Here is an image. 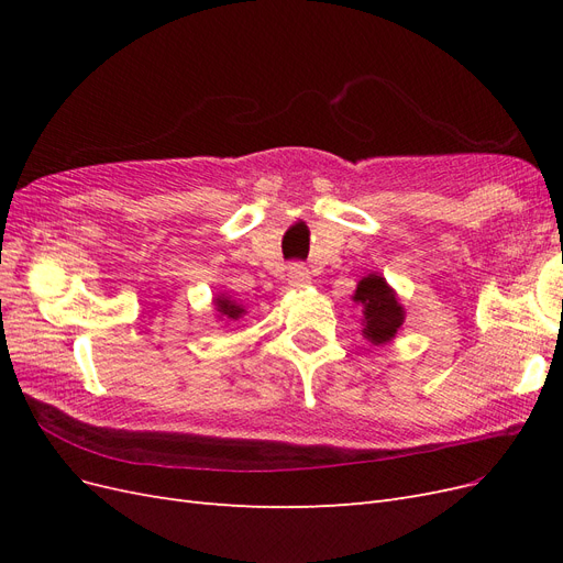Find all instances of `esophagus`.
I'll list each match as a JSON object with an SVG mask.
<instances>
[{
	"instance_id": "34e87169",
	"label": "esophagus",
	"mask_w": 563,
	"mask_h": 563,
	"mask_svg": "<svg viewBox=\"0 0 563 563\" xmlns=\"http://www.w3.org/2000/svg\"><path fill=\"white\" fill-rule=\"evenodd\" d=\"M286 282L291 288H296V291H300V288H308L312 284L310 279V272L305 265L300 263H294L291 267H288V275H286Z\"/></svg>"
}]
</instances>
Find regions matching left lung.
Segmentation results:
<instances>
[{
    "instance_id": "8db88e82",
    "label": "left lung",
    "mask_w": 563,
    "mask_h": 563,
    "mask_svg": "<svg viewBox=\"0 0 563 563\" xmlns=\"http://www.w3.org/2000/svg\"><path fill=\"white\" fill-rule=\"evenodd\" d=\"M352 300L362 308V335L371 345H387L401 331L406 310L395 288L378 272L356 282Z\"/></svg>"
}]
</instances>
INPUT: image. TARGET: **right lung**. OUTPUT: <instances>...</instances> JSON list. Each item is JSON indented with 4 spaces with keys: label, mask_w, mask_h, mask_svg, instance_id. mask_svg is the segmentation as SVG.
<instances>
[{
    "label": "right lung",
    "mask_w": 563,
    "mask_h": 563,
    "mask_svg": "<svg viewBox=\"0 0 563 563\" xmlns=\"http://www.w3.org/2000/svg\"><path fill=\"white\" fill-rule=\"evenodd\" d=\"M213 310H216V319L223 321L225 327H228L230 321H236V319H242V317L246 314L244 305L232 300V298L225 296V294H218V296L213 298Z\"/></svg>",
    "instance_id": "1"
}]
</instances>
